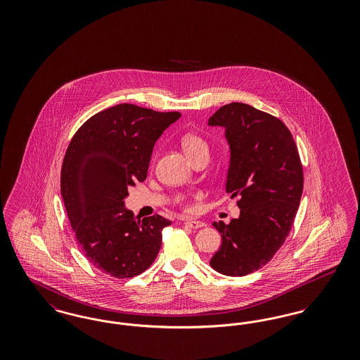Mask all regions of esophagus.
<instances>
[{
    "mask_svg": "<svg viewBox=\"0 0 360 360\" xmlns=\"http://www.w3.org/2000/svg\"><path fill=\"white\" fill-rule=\"evenodd\" d=\"M184 224L188 226V228H191V229H198V228H202V226H205V224L202 223V221H198V220H191V219H188V220H184Z\"/></svg>",
    "mask_w": 360,
    "mask_h": 360,
    "instance_id": "34e87169",
    "label": "esophagus"
}]
</instances>
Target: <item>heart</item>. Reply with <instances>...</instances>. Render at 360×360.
Segmentation results:
<instances>
[{
    "mask_svg": "<svg viewBox=\"0 0 360 360\" xmlns=\"http://www.w3.org/2000/svg\"><path fill=\"white\" fill-rule=\"evenodd\" d=\"M181 144H182L184 151L190 158V160H193L198 155L209 153V146H207L205 139L200 136V135H195V134L185 135L182 137Z\"/></svg>",
    "mask_w": 360,
    "mask_h": 360,
    "instance_id": "obj_1",
    "label": "heart"
}]
</instances>
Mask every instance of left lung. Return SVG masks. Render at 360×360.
<instances>
[{
  "mask_svg": "<svg viewBox=\"0 0 360 360\" xmlns=\"http://www.w3.org/2000/svg\"><path fill=\"white\" fill-rule=\"evenodd\" d=\"M209 125H221L231 147L226 193L238 198L239 219L213 223L221 248L210 266L244 276L266 266L290 233L304 188L298 148L289 128L247 103L221 106Z\"/></svg>",
  "mask_w": 360,
  "mask_h": 360,
  "instance_id": "left-lung-1",
  "label": "left lung"
}]
</instances>
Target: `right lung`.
<instances>
[{"label":"right lung","instance_id":"add662e5","mask_svg":"<svg viewBox=\"0 0 360 360\" xmlns=\"http://www.w3.org/2000/svg\"><path fill=\"white\" fill-rule=\"evenodd\" d=\"M181 117L119 103L86 120L63 158L60 193L77 243L105 274L132 278L146 271L172 221L156 214L134 217L124 209L128 188L147 178L155 141Z\"/></svg>","mask_w":360,"mask_h":360}]
</instances>
